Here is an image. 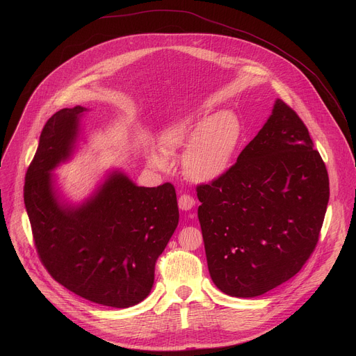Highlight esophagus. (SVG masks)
I'll list each match as a JSON object with an SVG mask.
<instances>
[{"instance_id":"obj_1","label":"esophagus","mask_w":356,"mask_h":356,"mask_svg":"<svg viewBox=\"0 0 356 356\" xmlns=\"http://www.w3.org/2000/svg\"><path fill=\"white\" fill-rule=\"evenodd\" d=\"M194 206H195V200H194L191 195L183 194V195L179 197V207H180V210L188 211V210H191Z\"/></svg>"}]
</instances>
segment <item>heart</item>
<instances>
[{
	"label": "heart",
	"mask_w": 356,
	"mask_h": 356,
	"mask_svg": "<svg viewBox=\"0 0 356 356\" xmlns=\"http://www.w3.org/2000/svg\"><path fill=\"white\" fill-rule=\"evenodd\" d=\"M242 136V122L231 111L184 113L165 125L159 134L162 152H152L147 161L154 169L166 170L168 156L184 152V176L194 183L209 184L228 172Z\"/></svg>",
	"instance_id": "1"
}]
</instances>
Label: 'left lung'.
Instances as JSON below:
<instances>
[{
	"mask_svg": "<svg viewBox=\"0 0 356 356\" xmlns=\"http://www.w3.org/2000/svg\"><path fill=\"white\" fill-rule=\"evenodd\" d=\"M309 129L282 99L236 163L197 187L198 221L214 284L257 297L293 277L313 253L330 198Z\"/></svg>",
	"mask_w": 356,
	"mask_h": 356,
	"instance_id": "obj_1",
	"label": "left lung"
}]
</instances>
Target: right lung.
<instances>
[{
  "instance_id": "right-lung-1",
  "label": "right lung",
  "mask_w": 356,
  "mask_h": 356,
  "mask_svg": "<svg viewBox=\"0 0 356 356\" xmlns=\"http://www.w3.org/2000/svg\"><path fill=\"white\" fill-rule=\"evenodd\" d=\"M88 110L50 117L24 187L25 209L40 262L62 286L103 306L127 309L150 293L155 264L179 224L173 184L136 186L110 170L83 202L59 191L54 170L70 161Z\"/></svg>"
}]
</instances>
